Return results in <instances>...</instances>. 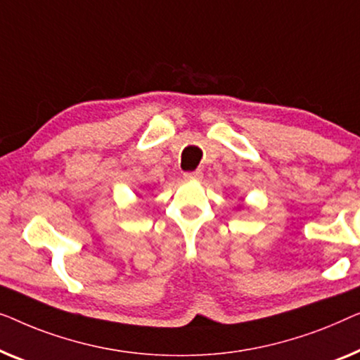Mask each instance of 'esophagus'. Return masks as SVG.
Segmentation results:
<instances>
[{
    "label": "esophagus",
    "mask_w": 360,
    "mask_h": 360,
    "mask_svg": "<svg viewBox=\"0 0 360 360\" xmlns=\"http://www.w3.org/2000/svg\"><path fill=\"white\" fill-rule=\"evenodd\" d=\"M184 179L186 181H199V179H202V171L195 169V171H189V173H184Z\"/></svg>",
    "instance_id": "1"
}]
</instances>
